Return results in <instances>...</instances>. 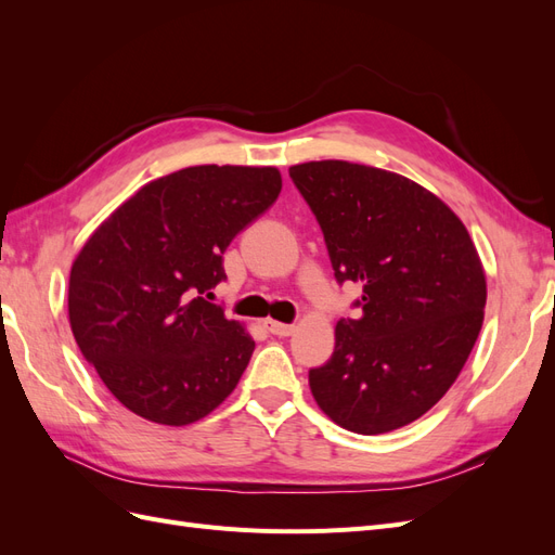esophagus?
<instances>
[{"mask_svg":"<svg viewBox=\"0 0 555 555\" xmlns=\"http://www.w3.org/2000/svg\"><path fill=\"white\" fill-rule=\"evenodd\" d=\"M266 328L268 331H271L273 335H282V338H284V335H292L294 331H296V326L294 324H284V322H275V319H266Z\"/></svg>","mask_w":555,"mask_h":555,"instance_id":"34e87169","label":"esophagus"}]
</instances>
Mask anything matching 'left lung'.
I'll return each instance as SVG.
<instances>
[{"instance_id":"8db88e82","label":"left lung","mask_w":555,"mask_h":555,"mask_svg":"<svg viewBox=\"0 0 555 555\" xmlns=\"http://www.w3.org/2000/svg\"><path fill=\"white\" fill-rule=\"evenodd\" d=\"M289 176L324 231L338 282L361 314L335 324L310 371L331 422L361 435L412 424L456 382L483 324L486 273L461 217L422 184L375 166L322 159Z\"/></svg>"}]
</instances>
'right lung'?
<instances>
[{"instance_id": "1", "label": "right lung", "mask_w": 555, "mask_h": 555, "mask_svg": "<svg viewBox=\"0 0 555 555\" xmlns=\"http://www.w3.org/2000/svg\"><path fill=\"white\" fill-rule=\"evenodd\" d=\"M280 190L275 166H190L143 184L80 247L69 324L127 410L188 426L236 389L255 340L208 298L224 249Z\"/></svg>"}]
</instances>
